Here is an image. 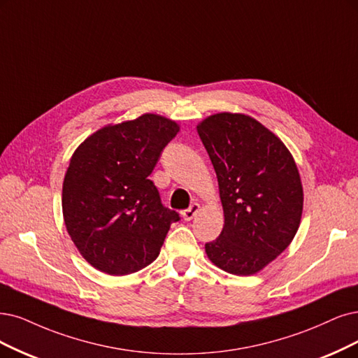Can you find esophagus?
<instances>
[{
    "mask_svg": "<svg viewBox=\"0 0 358 358\" xmlns=\"http://www.w3.org/2000/svg\"><path fill=\"white\" fill-rule=\"evenodd\" d=\"M201 210V205L199 203H192L190 205V208H187L186 210H182V218L186 220V221H190V220H193V217L199 213Z\"/></svg>",
    "mask_w": 358,
    "mask_h": 358,
    "instance_id": "34e87169",
    "label": "esophagus"
}]
</instances>
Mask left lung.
Returning a JSON list of instances; mask_svg holds the SVG:
<instances>
[{
    "label": "left lung",
    "instance_id": "obj_1",
    "mask_svg": "<svg viewBox=\"0 0 358 358\" xmlns=\"http://www.w3.org/2000/svg\"><path fill=\"white\" fill-rule=\"evenodd\" d=\"M217 172L224 227L208 242L221 270L250 275L279 257L295 237L303 193L292 155L271 131L241 113H217L197 125Z\"/></svg>",
    "mask_w": 358,
    "mask_h": 358
}]
</instances>
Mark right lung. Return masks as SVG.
<instances>
[{
  "mask_svg": "<svg viewBox=\"0 0 358 358\" xmlns=\"http://www.w3.org/2000/svg\"><path fill=\"white\" fill-rule=\"evenodd\" d=\"M178 129L145 113L99 129L75 150L63 181V218L92 267L124 275L159 255L180 214L164 206L149 176Z\"/></svg>",
  "mask_w": 358,
  "mask_h": 358,
  "instance_id": "1",
  "label": "right lung"
}]
</instances>
